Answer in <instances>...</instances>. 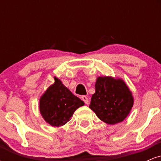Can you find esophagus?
I'll return each mask as SVG.
<instances>
[{"label": "esophagus", "mask_w": 161, "mask_h": 161, "mask_svg": "<svg viewBox=\"0 0 161 161\" xmlns=\"http://www.w3.org/2000/svg\"><path fill=\"white\" fill-rule=\"evenodd\" d=\"M82 100L83 101H84L85 104H89V101H88V97H87V96L82 95Z\"/></svg>", "instance_id": "1"}]
</instances>
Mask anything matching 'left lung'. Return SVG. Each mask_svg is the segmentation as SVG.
Masks as SVG:
<instances>
[{
	"label": "left lung",
	"mask_w": 161,
	"mask_h": 161,
	"mask_svg": "<svg viewBox=\"0 0 161 161\" xmlns=\"http://www.w3.org/2000/svg\"><path fill=\"white\" fill-rule=\"evenodd\" d=\"M133 106V97L122 79L98 77L89 108L101 120L116 124L124 120Z\"/></svg>",
	"instance_id": "8db88e82"
}]
</instances>
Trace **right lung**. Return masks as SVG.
Segmentation results:
<instances>
[{
  "instance_id": "1",
  "label": "right lung",
  "mask_w": 161,
  "mask_h": 161,
  "mask_svg": "<svg viewBox=\"0 0 161 161\" xmlns=\"http://www.w3.org/2000/svg\"><path fill=\"white\" fill-rule=\"evenodd\" d=\"M54 80V84L41 97L39 108L45 121L57 127L66 124L84 102L64 86L60 79L55 78Z\"/></svg>"
}]
</instances>
